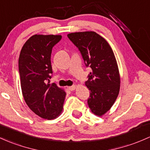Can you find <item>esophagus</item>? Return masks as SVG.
I'll list each match as a JSON object with an SVG mask.
<instances>
[{"label":"esophagus","mask_w":150,"mask_h":150,"mask_svg":"<svg viewBox=\"0 0 150 150\" xmlns=\"http://www.w3.org/2000/svg\"><path fill=\"white\" fill-rule=\"evenodd\" d=\"M68 90H70V91H73V90H75V88H76V86L75 85H72V86H70V87H68Z\"/></svg>","instance_id":"34e87169"}]
</instances>
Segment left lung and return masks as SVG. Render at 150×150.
Here are the masks:
<instances>
[{"mask_svg":"<svg viewBox=\"0 0 150 150\" xmlns=\"http://www.w3.org/2000/svg\"><path fill=\"white\" fill-rule=\"evenodd\" d=\"M67 37L79 49L87 67H91L85 85L90 90L89 108L102 117L119 95L120 76L116 58L106 40L94 31L71 33Z\"/></svg>","mask_w":150,"mask_h":150,"instance_id":"obj_1","label":"left lung"}]
</instances>
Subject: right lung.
<instances>
[{
	"label": "right lung",
	"mask_w": 150,
	"mask_h": 150,
	"mask_svg": "<svg viewBox=\"0 0 150 150\" xmlns=\"http://www.w3.org/2000/svg\"><path fill=\"white\" fill-rule=\"evenodd\" d=\"M60 35H34L25 42L18 60L22 94L29 108L40 117L53 120L61 115L66 93L50 84L51 52Z\"/></svg>",
	"instance_id": "add662e5"
}]
</instances>
